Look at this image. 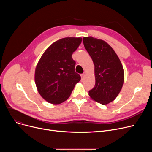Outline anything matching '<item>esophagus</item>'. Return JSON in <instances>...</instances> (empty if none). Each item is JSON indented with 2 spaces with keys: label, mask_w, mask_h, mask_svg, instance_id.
<instances>
[{
  "label": "esophagus",
  "mask_w": 152,
  "mask_h": 152,
  "mask_svg": "<svg viewBox=\"0 0 152 152\" xmlns=\"http://www.w3.org/2000/svg\"><path fill=\"white\" fill-rule=\"evenodd\" d=\"M81 79H84V77H85V74H84V73L81 74Z\"/></svg>",
  "instance_id": "obj_1"
}]
</instances>
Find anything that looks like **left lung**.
I'll return each instance as SVG.
<instances>
[{
  "label": "left lung",
  "mask_w": 152,
  "mask_h": 152,
  "mask_svg": "<svg viewBox=\"0 0 152 152\" xmlns=\"http://www.w3.org/2000/svg\"><path fill=\"white\" fill-rule=\"evenodd\" d=\"M83 44L95 66V84L89 91L94 100L105 105L113 101L124 82L122 64L113 49L102 40L87 37Z\"/></svg>",
  "instance_id": "obj_1"
}]
</instances>
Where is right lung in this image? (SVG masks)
<instances>
[{
  "mask_svg": "<svg viewBox=\"0 0 152 152\" xmlns=\"http://www.w3.org/2000/svg\"><path fill=\"white\" fill-rule=\"evenodd\" d=\"M81 37H65L53 43L44 53L35 71V83L42 98L58 104L69 97L81 76L75 72L72 54L81 44Z\"/></svg>",
  "mask_w": 152,
  "mask_h": 152,
  "instance_id": "1",
  "label": "right lung"
}]
</instances>
